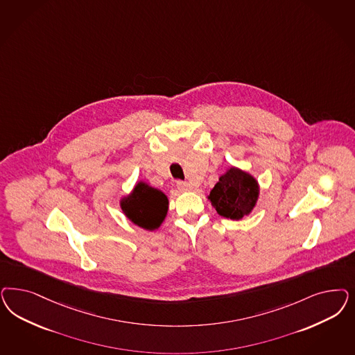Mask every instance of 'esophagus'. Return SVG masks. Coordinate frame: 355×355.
I'll return each instance as SVG.
<instances>
[{
  "label": "esophagus",
  "mask_w": 355,
  "mask_h": 355,
  "mask_svg": "<svg viewBox=\"0 0 355 355\" xmlns=\"http://www.w3.org/2000/svg\"><path fill=\"white\" fill-rule=\"evenodd\" d=\"M176 187H178L179 191H183V192L191 189V185L187 183V182H182V180H178V182H176Z\"/></svg>",
  "instance_id": "obj_1"
}]
</instances>
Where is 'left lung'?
<instances>
[{
	"instance_id": "8db88e82",
	"label": "left lung",
	"mask_w": 355,
	"mask_h": 355,
	"mask_svg": "<svg viewBox=\"0 0 355 355\" xmlns=\"http://www.w3.org/2000/svg\"><path fill=\"white\" fill-rule=\"evenodd\" d=\"M257 197V182L251 175L238 168H230L222 175L209 196L219 216L235 220L251 213Z\"/></svg>"
}]
</instances>
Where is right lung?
Masks as SVG:
<instances>
[{"label":"right lung","instance_id":"obj_1","mask_svg":"<svg viewBox=\"0 0 355 355\" xmlns=\"http://www.w3.org/2000/svg\"><path fill=\"white\" fill-rule=\"evenodd\" d=\"M121 209L139 227L154 230L159 227L167 214L168 200L158 189L139 183L133 193L121 201Z\"/></svg>","mask_w":355,"mask_h":355}]
</instances>
